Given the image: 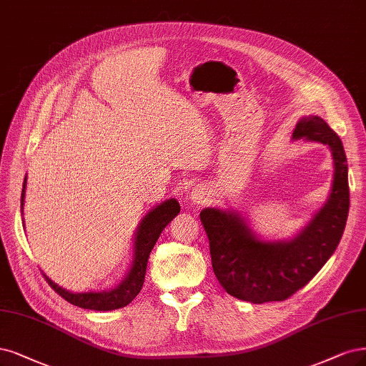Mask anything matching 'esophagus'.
Listing matches in <instances>:
<instances>
[{"mask_svg":"<svg viewBox=\"0 0 366 366\" xmlns=\"http://www.w3.org/2000/svg\"><path fill=\"white\" fill-rule=\"evenodd\" d=\"M207 195H209V192H207L206 186L198 184L192 189L191 194H189V199L192 201V204H201V203H204Z\"/></svg>","mask_w":366,"mask_h":366,"instance_id":"obj_1","label":"esophagus"}]
</instances>
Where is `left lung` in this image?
<instances>
[{"instance_id": "obj_1", "label": "left lung", "mask_w": 366, "mask_h": 366, "mask_svg": "<svg viewBox=\"0 0 366 366\" xmlns=\"http://www.w3.org/2000/svg\"><path fill=\"white\" fill-rule=\"evenodd\" d=\"M292 139L329 147L335 168L329 199L294 239L260 241L239 212L207 207L199 213L218 282L227 294L254 305L283 301L306 286L335 253L347 224L348 165L339 136L310 115L297 122Z\"/></svg>"}]
</instances>
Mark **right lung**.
<instances>
[{"label": "right lung", "instance_id": "right-lung-1", "mask_svg": "<svg viewBox=\"0 0 366 366\" xmlns=\"http://www.w3.org/2000/svg\"><path fill=\"white\" fill-rule=\"evenodd\" d=\"M25 184H27V177L24 179V189L21 195V212L24 209V198H25ZM180 204L175 198L163 201L162 204L151 209L142 221L137 225L136 236H134V248H133V262L132 268L125 275V279L113 289L102 292H69L66 289L60 287L54 283L46 274L44 277L54 291L65 298L68 303L79 306L81 309H91V310H115L125 307L130 305L134 297L141 292L145 272H147V263L151 249L154 248V244L163 229L179 215Z\"/></svg>", "mask_w": 366, "mask_h": 366}]
</instances>
